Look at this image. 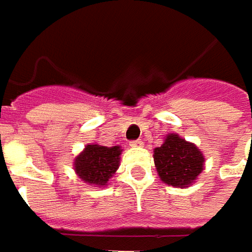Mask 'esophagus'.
<instances>
[{
  "mask_svg": "<svg viewBox=\"0 0 252 252\" xmlns=\"http://www.w3.org/2000/svg\"><path fill=\"white\" fill-rule=\"evenodd\" d=\"M130 146H131V147H141V146H143V140H141V138H138V140H131V141H130Z\"/></svg>",
  "mask_w": 252,
  "mask_h": 252,
  "instance_id": "obj_1",
  "label": "esophagus"
}]
</instances>
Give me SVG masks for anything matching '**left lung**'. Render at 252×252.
Masks as SVG:
<instances>
[{"mask_svg":"<svg viewBox=\"0 0 252 252\" xmlns=\"http://www.w3.org/2000/svg\"><path fill=\"white\" fill-rule=\"evenodd\" d=\"M154 162L162 182L173 187H186L201 173L204 157L194 144L172 133L161 147L154 150Z\"/></svg>","mask_w":252,"mask_h":252,"instance_id":"left-lung-1","label":"left lung"}]
</instances>
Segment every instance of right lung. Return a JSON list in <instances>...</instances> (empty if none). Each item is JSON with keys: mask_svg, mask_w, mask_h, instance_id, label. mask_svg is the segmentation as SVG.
<instances>
[{"mask_svg": "<svg viewBox=\"0 0 252 252\" xmlns=\"http://www.w3.org/2000/svg\"><path fill=\"white\" fill-rule=\"evenodd\" d=\"M121 147L90 144L75 161V170L82 180L90 185L104 186L119 168Z\"/></svg>", "mask_w": 252, "mask_h": 252, "instance_id": "add662e5", "label": "right lung"}]
</instances>
